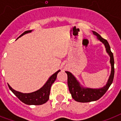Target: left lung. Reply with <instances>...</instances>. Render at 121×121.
I'll list each match as a JSON object with an SVG mask.
<instances>
[{
    "label": "left lung",
    "instance_id": "obj_1",
    "mask_svg": "<svg viewBox=\"0 0 121 121\" xmlns=\"http://www.w3.org/2000/svg\"><path fill=\"white\" fill-rule=\"evenodd\" d=\"M94 35L97 37L100 41L105 45L107 53L110 56V63L111 65V72L109 76V80L105 86L100 88H85L82 86L72 73L70 72H65L68 75V86L69 91L72 94V98L75 100L79 102H89L95 101L101 98L109 89L114 80V60L113 53L111 52V48L109 43L105 39L102 38L100 35H99L95 31H92Z\"/></svg>",
    "mask_w": 121,
    "mask_h": 121
}]
</instances>
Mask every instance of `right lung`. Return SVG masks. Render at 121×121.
I'll use <instances>...</instances> for the list:
<instances>
[{
  "label": "right lung",
  "instance_id": "right-lung-1",
  "mask_svg": "<svg viewBox=\"0 0 121 121\" xmlns=\"http://www.w3.org/2000/svg\"><path fill=\"white\" fill-rule=\"evenodd\" d=\"M31 31H32V30H29V31H26L25 32H24L19 38L23 36L25 34L31 33ZM59 72H60V70L57 71L56 73L52 75L49 78V79L48 80L47 82H46L45 84L40 89H39L38 90H36V91H35L34 92L28 93V94L21 93V92H17V91L14 90L8 84L9 88L14 93V95L21 101L23 103L26 104L27 105H42V104L46 103L49 99L51 86L56 79L57 74Z\"/></svg>",
  "mask_w": 121,
  "mask_h": 121
}]
</instances>
